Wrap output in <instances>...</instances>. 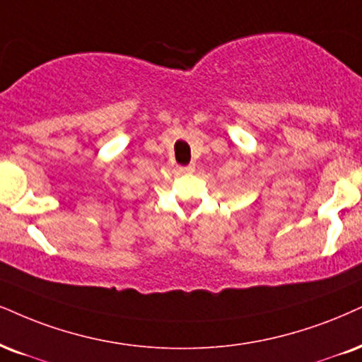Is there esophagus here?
Listing matches in <instances>:
<instances>
[{"instance_id":"34e87169","label":"esophagus","mask_w":362,"mask_h":362,"mask_svg":"<svg viewBox=\"0 0 362 362\" xmlns=\"http://www.w3.org/2000/svg\"><path fill=\"white\" fill-rule=\"evenodd\" d=\"M194 171V166H186V168H180V173L181 174H189Z\"/></svg>"}]
</instances>
